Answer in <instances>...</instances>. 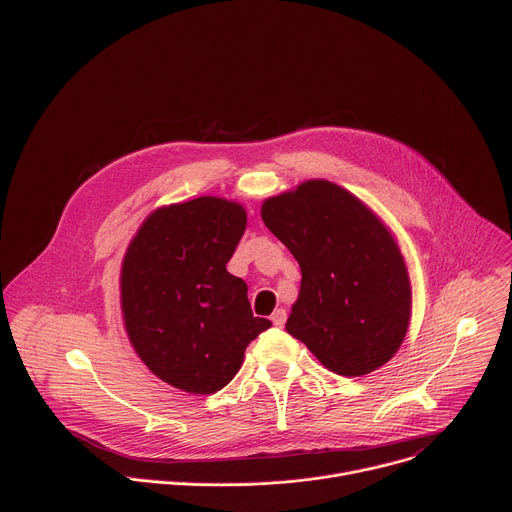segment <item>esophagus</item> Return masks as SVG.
I'll return each instance as SVG.
<instances>
[{"mask_svg": "<svg viewBox=\"0 0 512 512\" xmlns=\"http://www.w3.org/2000/svg\"><path fill=\"white\" fill-rule=\"evenodd\" d=\"M285 320H287V314H285L283 308H277V310L271 314V322H273V326H277V328H281V326L285 324Z\"/></svg>", "mask_w": 512, "mask_h": 512, "instance_id": "obj_1", "label": "esophagus"}]
</instances>
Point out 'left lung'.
<instances>
[{
    "label": "left lung",
    "instance_id": "1",
    "mask_svg": "<svg viewBox=\"0 0 512 512\" xmlns=\"http://www.w3.org/2000/svg\"><path fill=\"white\" fill-rule=\"evenodd\" d=\"M261 218L302 269L285 330L342 377L389 362L411 320L409 271L391 229L328 180L267 198Z\"/></svg>",
    "mask_w": 512,
    "mask_h": 512
}]
</instances>
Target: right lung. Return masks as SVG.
<instances>
[{"label": "right lung", "instance_id": "right-lung-1", "mask_svg": "<svg viewBox=\"0 0 512 512\" xmlns=\"http://www.w3.org/2000/svg\"><path fill=\"white\" fill-rule=\"evenodd\" d=\"M245 227L243 204L200 196L156 208L125 251V332L145 367L180 391H221L271 326L253 316L247 283L227 271Z\"/></svg>", "mask_w": 512, "mask_h": 512}]
</instances>
